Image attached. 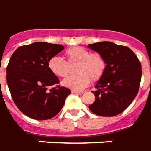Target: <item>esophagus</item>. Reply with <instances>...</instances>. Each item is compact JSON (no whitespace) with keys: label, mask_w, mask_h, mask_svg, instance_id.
Segmentation results:
<instances>
[{"label":"esophagus","mask_w":151,"mask_h":151,"mask_svg":"<svg viewBox=\"0 0 151 151\" xmlns=\"http://www.w3.org/2000/svg\"><path fill=\"white\" fill-rule=\"evenodd\" d=\"M72 93H75L77 95H83V91H74V90H73V91H72Z\"/></svg>","instance_id":"1"}]
</instances>
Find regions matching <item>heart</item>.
I'll return each instance as SVG.
<instances>
[{
	"label": "heart",
	"instance_id": "1",
	"mask_svg": "<svg viewBox=\"0 0 151 151\" xmlns=\"http://www.w3.org/2000/svg\"><path fill=\"white\" fill-rule=\"evenodd\" d=\"M65 56L68 63H78L75 73L77 75L68 77L63 80L62 84L74 91L83 90L91 83V78L97 81L105 71V60L98 54H91L83 47L74 46L65 51ZM49 68L54 75L64 78L68 73L67 63L59 57H53L48 63Z\"/></svg>",
	"mask_w": 151,
	"mask_h": 151
}]
</instances>
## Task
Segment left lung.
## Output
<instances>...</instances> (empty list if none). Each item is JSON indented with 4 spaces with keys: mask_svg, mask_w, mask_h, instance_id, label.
Wrapping results in <instances>:
<instances>
[{
    "mask_svg": "<svg viewBox=\"0 0 151 151\" xmlns=\"http://www.w3.org/2000/svg\"><path fill=\"white\" fill-rule=\"evenodd\" d=\"M105 60V71L93 92L95 101L90 111L101 116H114L130 106L138 93L141 79V64L127 46L103 41L88 45Z\"/></svg>",
    "mask_w": 151,
    "mask_h": 151,
    "instance_id": "obj_1",
    "label": "left lung"
}]
</instances>
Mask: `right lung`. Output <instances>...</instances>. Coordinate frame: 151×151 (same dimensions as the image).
I'll use <instances>...</instances> for the list:
<instances>
[{"label": "right lung", "instance_id": "add662e5", "mask_svg": "<svg viewBox=\"0 0 151 151\" xmlns=\"http://www.w3.org/2000/svg\"><path fill=\"white\" fill-rule=\"evenodd\" d=\"M64 47L46 42L20 46L11 55L6 68V81L12 99L29 118L48 120L58 114L71 91L64 87L48 88L59 83L48 63Z\"/></svg>", "mask_w": 151, "mask_h": 151}]
</instances>
